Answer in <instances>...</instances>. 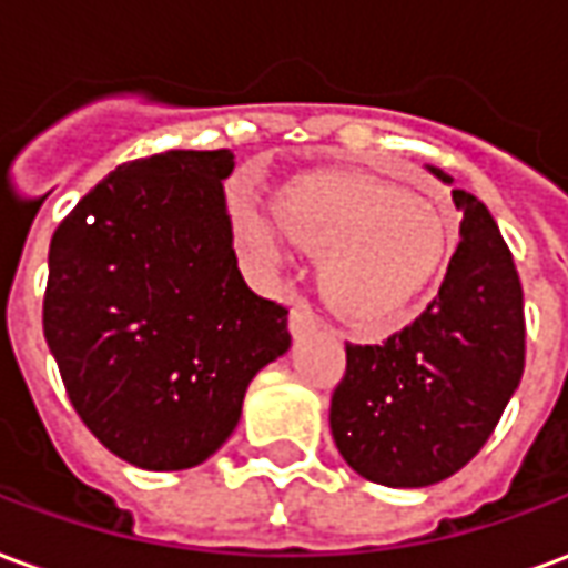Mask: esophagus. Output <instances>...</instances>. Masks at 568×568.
<instances>
[{"label":"esophagus","mask_w":568,"mask_h":568,"mask_svg":"<svg viewBox=\"0 0 568 568\" xmlns=\"http://www.w3.org/2000/svg\"><path fill=\"white\" fill-rule=\"evenodd\" d=\"M320 325V316H316V310H313V304L310 301H304V297H297V301H292V313H288V328H292V334H307L313 332Z\"/></svg>","instance_id":"1"}]
</instances>
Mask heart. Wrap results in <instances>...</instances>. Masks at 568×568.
<instances>
[{
  "mask_svg": "<svg viewBox=\"0 0 568 568\" xmlns=\"http://www.w3.org/2000/svg\"><path fill=\"white\" fill-rule=\"evenodd\" d=\"M283 234L322 258V292L344 320L383 328L426 288L444 255V227L419 197L358 175H310L276 200ZM240 240L264 267L283 264L273 224L246 210Z\"/></svg>",
  "mask_w": 568,
  "mask_h": 568,
  "instance_id": "heart-1",
  "label": "heart"
}]
</instances>
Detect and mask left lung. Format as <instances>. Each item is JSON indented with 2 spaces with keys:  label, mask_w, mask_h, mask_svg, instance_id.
<instances>
[{
  "label": "left lung",
  "mask_w": 568,
  "mask_h": 568,
  "mask_svg": "<svg viewBox=\"0 0 568 568\" xmlns=\"http://www.w3.org/2000/svg\"><path fill=\"white\" fill-rule=\"evenodd\" d=\"M450 182V175L432 166ZM438 295L383 344H346L332 435L353 471L383 487H428L487 444L524 377V288L499 224L471 194Z\"/></svg>",
  "instance_id": "1"
}]
</instances>
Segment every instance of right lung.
I'll return each mask as SVG.
<instances>
[{"mask_svg":"<svg viewBox=\"0 0 568 568\" xmlns=\"http://www.w3.org/2000/svg\"><path fill=\"white\" fill-rule=\"evenodd\" d=\"M231 170L227 149L121 163L51 236L42 325L69 402L103 447L149 471L210 459L248 381L292 344L288 310L236 267Z\"/></svg>","mask_w":568,"mask_h":568,"instance_id":"right-lung-1","label":"right lung"}]
</instances>
